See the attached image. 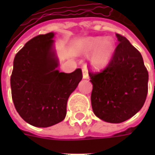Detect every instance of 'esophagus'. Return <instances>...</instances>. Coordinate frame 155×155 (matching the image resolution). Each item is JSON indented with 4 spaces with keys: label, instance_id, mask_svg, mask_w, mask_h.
I'll list each match as a JSON object with an SVG mask.
<instances>
[{
    "label": "esophagus",
    "instance_id": "1",
    "mask_svg": "<svg viewBox=\"0 0 155 155\" xmlns=\"http://www.w3.org/2000/svg\"><path fill=\"white\" fill-rule=\"evenodd\" d=\"M82 73H83V78L84 79H88L89 78V74H88V71L86 68L82 69Z\"/></svg>",
    "mask_w": 155,
    "mask_h": 155
}]
</instances>
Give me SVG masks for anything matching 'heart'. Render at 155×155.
I'll return each mask as SVG.
<instances>
[{
  "mask_svg": "<svg viewBox=\"0 0 155 155\" xmlns=\"http://www.w3.org/2000/svg\"><path fill=\"white\" fill-rule=\"evenodd\" d=\"M77 51L79 53H90L89 64L94 70L106 67L113 58L115 51V43L110 37H86L78 41Z\"/></svg>",
  "mask_w": 155,
  "mask_h": 155,
  "instance_id": "obj_1",
  "label": "heart"
}]
</instances>
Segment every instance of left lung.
Returning <instances> with one entry per match:
<instances>
[{"label": "left lung", "mask_w": 155, "mask_h": 155, "mask_svg": "<svg viewBox=\"0 0 155 155\" xmlns=\"http://www.w3.org/2000/svg\"><path fill=\"white\" fill-rule=\"evenodd\" d=\"M116 37L120 43L107 67L100 73H89L93 112L101 120L113 124L129 120L141 110L149 81L140 51L125 37L119 34Z\"/></svg>", "instance_id": "left-lung-1"}]
</instances>
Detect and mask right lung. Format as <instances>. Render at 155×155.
Returning a JSON list of instances; mask_svg holds the SVG:
<instances>
[{
  "label": "right lung",
  "mask_w": 155,
  "mask_h": 155,
  "mask_svg": "<svg viewBox=\"0 0 155 155\" xmlns=\"http://www.w3.org/2000/svg\"><path fill=\"white\" fill-rule=\"evenodd\" d=\"M54 35L50 32L31 39L13 62V103L20 116L35 127H50L64 120L68 99L82 80L81 69L72 73L57 69Z\"/></svg>",
  "instance_id": "add662e5"
}]
</instances>
